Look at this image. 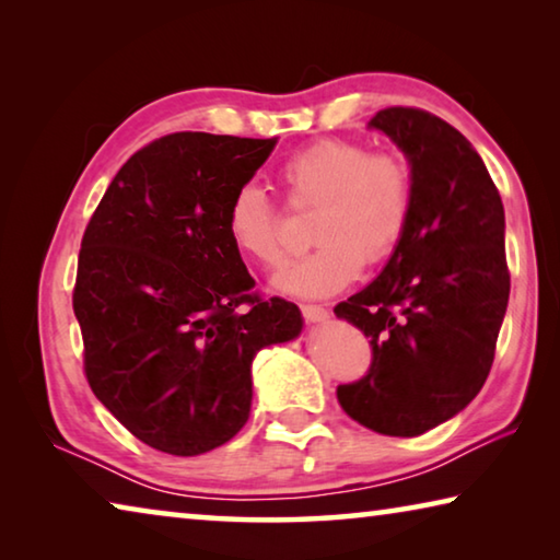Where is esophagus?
I'll list each match as a JSON object with an SVG mask.
<instances>
[{
  "label": "esophagus",
  "instance_id": "obj_1",
  "mask_svg": "<svg viewBox=\"0 0 560 560\" xmlns=\"http://www.w3.org/2000/svg\"><path fill=\"white\" fill-rule=\"evenodd\" d=\"M301 314H303V318L308 320V324H324V320L330 318L328 308L314 306V303H306V306H301Z\"/></svg>",
  "mask_w": 560,
  "mask_h": 560
}]
</instances>
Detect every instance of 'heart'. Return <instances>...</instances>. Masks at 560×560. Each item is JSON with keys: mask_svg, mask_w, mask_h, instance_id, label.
Returning a JSON list of instances; mask_svg holds the SVG:
<instances>
[{"mask_svg": "<svg viewBox=\"0 0 560 560\" xmlns=\"http://www.w3.org/2000/svg\"><path fill=\"white\" fill-rule=\"evenodd\" d=\"M277 175L291 207H314L311 240L318 244L279 273V291L299 299L330 296L358 277L363 261L383 264L400 246L415 200L405 158L387 150L368 153L348 138H320L291 153ZM226 234L242 257L264 269L287 261L281 214L257 185L234 192Z\"/></svg>", "mask_w": 560, "mask_h": 560, "instance_id": "b5f03b06", "label": "heart"}]
</instances>
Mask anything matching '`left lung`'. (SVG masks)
<instances>
[{"label":"left lung","mask_w":560,"mask_h":560,"mask_svg":"<svg viewBox=\"0 0 560 560\" xmlns=\"http://www.w3.org/2000/svg\"><path fill=\"white\" fill-rule=\"evenodd\" d=\"M383 130L410 160L407 232L381 277L334 308L371 338L368 375L338 385L363 428L417 438L464 410L494 363L511 277L504 205L477 150L422 108H383Z\"/></svg>","instance_id":"8db88e82"}]
</instances>
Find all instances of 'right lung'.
<instances>
[{"mask_svg":"<svg viewBox=\"0 0 560 560\" xmlns=\"http://www.w3.org/2000/svg\"><path fill=\"white\" fill-rule=\"evenodd\" d=\"M273 145L170 132L118 170L83 232V373L153 450L195 457L230 442L249 420L254 355L301 334L296 303L261 299L226 234V207Z\"/></svg>","mask_w":560,"mask_h":560,"instance_id":"1","label":"right lung"}]
</instances>
